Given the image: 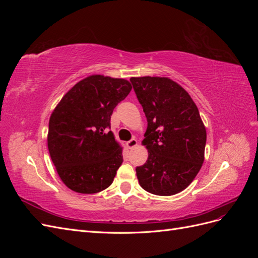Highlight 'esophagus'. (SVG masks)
<instances>
[{"instance_id": "34e87169", "label": "esophagus", "mask_w": 258, "mask_h": 258, "mask_svg": "<svg viewBox=\"0 0 258 258\" xmlns=\"http://www.w3.org/2000/svg\"><path fill=\"white\" fill-rule=\"evenodd\" d=\"M137 144H138V141H137V140H136L135 138L129 140V141L127 142V146H128L129 148H134L135 146H137Z\"/></svg>"}]
</instances>
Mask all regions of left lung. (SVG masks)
<instances>
[{
	"label": "left lung",
	"mask_w": 258,
	"mask_h": 258,
	"mask_svg": "<svg viewBox=\"0 0 258 258\" xmlns=\"http://www.w3.org/2000/svg\"><path fill=\"white\" fill-rule=\"evenodd\" d=\"M146 116L144 165L137 167L146 191L172 196L196 177L205 160L207 132L198 107L181 86L167 77H131Z\"/></svg>",
	"instance_id": "1"
}]
</instances>
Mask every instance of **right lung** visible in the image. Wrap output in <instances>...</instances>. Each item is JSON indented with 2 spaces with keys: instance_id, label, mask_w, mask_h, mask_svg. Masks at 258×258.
Here are the masks:
<instances>
[{
  "instance_id": "add662e5",
  "label": "right lung",
  "mask_w": 258,
  "mask_h": 258,
  "mask_svg": "<svg viewBox=\"0 0 258 258\" xmlns=\"http://www.w3.org/2000/svg\"><path fill=\"white\" fill-rule=\"evenodd\" d=\"M122 79L91 75L77 83L52 112L48 150L60 178L70 189L95 194L113 183L122 151L111 131L114 108L131 91Z\"/></svg>"
}]
</instances>
